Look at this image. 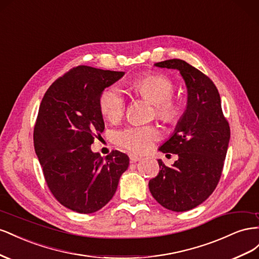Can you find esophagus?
I'll return each instance as SVG.
<instances>
[{
  "mask_svg": "<svg viewBox=\"0 0 259 259\" xmlns=\"http://www.w3.org/2000/svg\"><path fill=\"white\" fill-rule=\"evenodd\" d=\"M129 158H130L131 162H136V161H139L140 159H141V156H138V155H136V154H130Z\"/></svg>",
  "mask_w": 259,
  "mask_h": 259,
  "instance_id": "obj_1",
  "label": "esophagus"
}]
</instances>
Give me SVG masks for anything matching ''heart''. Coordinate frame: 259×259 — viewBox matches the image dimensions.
Returning <instances> with one entry per match:
<instances>
[{
  "label": "heart",
  "mask_w": 259,
  "mask_h": 259,
  "mask_svg": "<svg viewBox=\"0 0 259 259\" xmlns=\"http://www.w3.org/2000/svg\"><path fill=\"white\" fill-rule=\"evenodd\" d=\"M136 93L154 105V115L164 122H172L180 114V104L172 97L176 91L174 81L162 73H152L134 83ZM100 109L110 122H118L124 115L125 99L118 87H109L100 97ZM159 138L158 130L153 125L128 127L115 135V142L123 149L143 153L150 150Z\"/></svg>",
  "instance_id": "1"
}]
</instances>
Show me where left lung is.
<instances>
[{
    "label": "left lung",
    "instance_id": "left-lung-1",
    "mask_svg": "<svg viewBox=\"0 0 259 259\" xmlns=\"http://www.w3.org/2000/svg\"><path fill=\"white\" fill-rule=\"evenodd\" d=\"M179 70L188 89L187 109L170 139L159 147L178 154L172 167L158 159L160 170L149 182L151 194L169 210L187 211L209 197L223 172L230 127L216 85L202 71L178 58L155 64Z\"/></svg>",
    "mask_w": 259,
    "mask_h": 259
}]
</instances>
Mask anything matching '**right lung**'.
I'll return each mask as SVG.
<instances>
[{"mask_svg": "<svg viewBox=\"0 0 259 259\" xmlns=\"http://www.w3.org/2000/svg\"><path fill=\"white\" fill-rule=\"evenodd\" d=\"M123 75L77 66L52 83L42 99L34 151L52 194L73 211L91 213L104 207L129 166L124 153L112 151L104 158L91 151L105 127L101 94Z\"/></svg>", "mask_w": 259, "mask_h": 259, "instance_id": "1", "label": "right lung"}]
</instances>
